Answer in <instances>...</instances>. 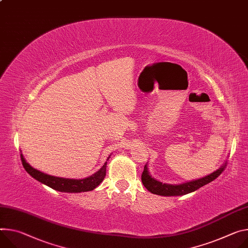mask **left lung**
<instances>
[{
    "label": "left lung",
    "mask_w": 248,
    "mask_h": 248,
    "mask_svg": "<svg viewBox=\"0 0 248 248\" xmlns=\"http://www.w3.org/2000/svg\"><path fill=\"white\" fill-rule=\"evenodd\" d=\"M226 165H227V163L224 162L222 164V166L219 167L215 172H213L205 177L192 180V181H189V182H185L182 184H167V183H162V182L158 181V180L153 178L149 173L147 164H145L142 175H141V181H142L143 186L152 194L159 195V196H165V197L183 196V195L192 193V192L198 190L199 188L214 181L215 179H217L221 174V172L223 171Z\"/></svg>",
    "instance_id": "1"
}]
</instances>
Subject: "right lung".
<instances>
[{"mask_svg": "<svg viewBox=\"0 0 248 248\" xmlns=\"http://www.w3.org/2000/svg\"><path fill=\"white\" fill-rule=\"evenodd\" d=\"M111 155V154H110ZM107 158L108 160L109 156ZM20 159L24 165L26 171L38 182L50 187L53 190L64 192V193H81V192H89L96 189L105 179L106 176V163L93 175L89 176L84 179H70V178H62V177H55L48 174L43 173L32 166H31L27 160L25 159L22 153L20 154Z\"/></svg>", "mask_w": 248, "mask_h": 248, "instance_id": "1", "label": "right lung"}]
</instances>
